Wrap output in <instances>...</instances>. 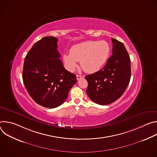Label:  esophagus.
<instances>
[{
	"label": "esophagus",
	"mask_w": 157,
	"mask_h": 157,
	"mask_svg": "<svg viewBox=\"0 0 157 157\" xmlns=\"http://www.w3.org/2000/svg\"><path fill=\"white\" fill-rule=\"evenodd\" d=\"M84 78V75H76V79L77 80H79L80 79H82Z\"/></svg>",
	"instance_id": "1"
}]
</instances>
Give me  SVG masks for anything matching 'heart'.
I'll use <instances>...</instances> for the list:
<instances>
[{"mask_svg":"<svg viewBox=\"0 0 157 157\" xmlns=\"http://www.w3.org/2000/svg\"><path fill=\"white\" fill-rule=\"evenodd\" d=\"M110 47L105 41H86L73 45L70 53L63 55L66 68L73 71L80 61L82 68L87 73H93L99 71L107 61Z\"/></svg>","mask_w":157,"mask_h":157,"instance_id":"obj_1","label":"heart"}]
</instances>
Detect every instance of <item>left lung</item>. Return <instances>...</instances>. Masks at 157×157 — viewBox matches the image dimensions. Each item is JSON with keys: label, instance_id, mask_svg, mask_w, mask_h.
<instances>
[{"label": "left lung", "instance_id": "1", "mask_svg": "<svg viewBox=\"0 0 157 157\" xmlns=\"http://www.w3.org/2000/svg\"><path fill=\"white\" fill-rule=\"evenodd\" d=\"M113 55L104 68L86 76L88 86L86 93L93 102L109 104L117 100L125 92L130 79V59L124 44L114 38Z\"/></svg>", "mask_w": 157, "mask_h": 157}]
</instances>
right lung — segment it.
Masks as SVG:
<instances>
[{
  "instance_id": "1",
  "label": "right lung",
  "mask_w": 157,
  "mask_h": 157,
  "mask_svg": "<svg viewBox=\"0 0 157 157\" xmlns=\"http://www.w3.org/2000/svg\"><path fill=\"white\" fill-rule=\"evenodd\" d=\"M58 39L46 36L36 42L25 56L22 78L27 91L39 105L55 108L61 105L77 82L59 59Z\"/></svg>"
}]
</instances>
